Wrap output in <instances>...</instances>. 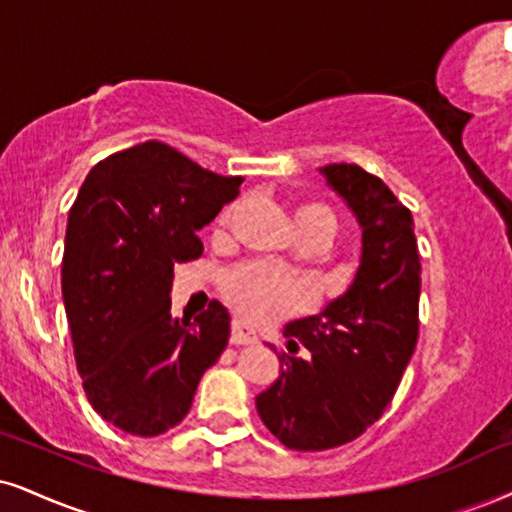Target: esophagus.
Masks as SVG:
<instances>
[{
  "label": "esophagus",
  "instance_id": "esophagus-1",
  "mask_svg": "<svg viewBox=\"0 0 512 512\" xmlns=\"http://www.w3.org/2000/svg\"><path fill=\"white\" fill-rule=\"evenodd\" d=\"M230 342L232 344H256L258 342V334L251 330L249 325H244L242 320H232V334H230Z\"/></svg>",
  "mask_w": 512,
  "mask_h": 512
}]
</instances>
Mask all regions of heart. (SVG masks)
I'll return each instance as SVG.
<instances>
[{
  "label": "heart",
  "instance_id": "b5f03b06",
  "mask_svg": "<svg viewBox=\"0 0 512 512\" xmlns=\"http://www.w3.org/2000/svg\"><path fill=\"white\" fill-rule=\"evenodd\" d=\"M225 223L227 213L218 220V225ZM294 223L299 230H315L330 237L337 220L323 204H304L294 211ZM223 294L239 313L256 323H273L285 315L304 311L313 301L311 282L263 261H249L227 270L223 275Z\"/></svg>",
  "mask_w": 512,
  "mask_h": 512
}]
</instances>
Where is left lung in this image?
<instances>
[{"label": "left lung", "instance_id": "1", "mask_svg": "<svg viewBox=\"0 0 512 512\" xmlns=\"http://www.w3.org/2000/svg\"><path fill=\"white\" fill-rule=\"evenodd\" d=\"M320 175L361 227V258L342 296L285 325L289 353L277 380L256 396L263 425L294 451H325L361 437L394 399L418 342L413 216L361 166L330 163ZM299 345L309 351L296 357Z\"/></svg>", "mask_w": 512, "mask_h": 512}]
</instances>
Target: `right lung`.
Returning <instances> with one entry per match:
<instances>
[{
    "mask_svg": "<svg viewBox=\"0 0 512 512\" xmlns=\"http://www.w3.org/2000/svg\"><path fill=\"white\" fill-rule=\"evenodd\" d=\"M239 185L154 140L99 161L82 182L68 211L63 306L87 401L118 430L156 437L182 422L227 346V308L211 301L194 323L173 318L170 287Z\"/></svg>",
    "mask_w": 512,
    "mask_h": 512,
    "instance_id": "right-lung-1",
    "label": "right lung"
}]
</instances>
